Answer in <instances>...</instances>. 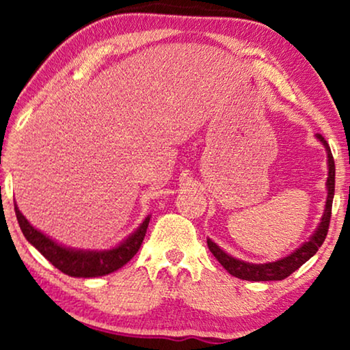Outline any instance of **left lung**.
Returning a JSON list of instances; mask_svg holds the SVG:
<instances>
[{"instance_id":"1","label":"left lung","mask_w":350,"mask_h":350,"mask_svg":"<svg viewBox=\"0 0 350 350\" xmlns=\"http://www.w3.org/2000/svg\"><path fill=\"white\" fill-rule=\"evenodd\" d=\"M315 137L319 138V142L323 143L325 150H327V157H328V178H327L328 194H327V202H325L322 219H320L317 229H315L312 236L309 237L308 242H304L303 245L296 248V250L293 253H290L288 256L272 262H265V265H253V262L237 260V258L228 255L226 252L221 250V248H219L213 241L207 239L208 250L213 253V256L219 261V265H221L231 275L237 277V279L250 280V282L284 280L290 274H293L296 269H299L306 261L310 260V258L317 253L319 247H322V243L328 232L329 218H332V205H333V196H334V159L327 140H325L320 133H317Z\"/></svg>"}]
</instances>
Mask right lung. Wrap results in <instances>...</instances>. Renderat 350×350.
<instances>
[{"label": "right lung", "instance_id": "obj_1", "mask_svg": "<svg viewBox=\"0 0 350 350\" xmlns=\"http://www.w3.org/2000/svg\"><path fill=\"white\" fill-rule=\"evenodd\" d=\"M14 210H16L18 226H21L23 236L47 261H51L57 269L66 275L84 277V279L111 274L119 267L127 265L140 250L148 224H150V217H146L145 221L131 236L124 239L118 247L109 248V250H75V248L60 245V243L52 241L49 236L33 228L30 221L18 210L16 202H14Z\"/></svg>", "mask_w": 350, "mask_h": 350}]
</instances>
